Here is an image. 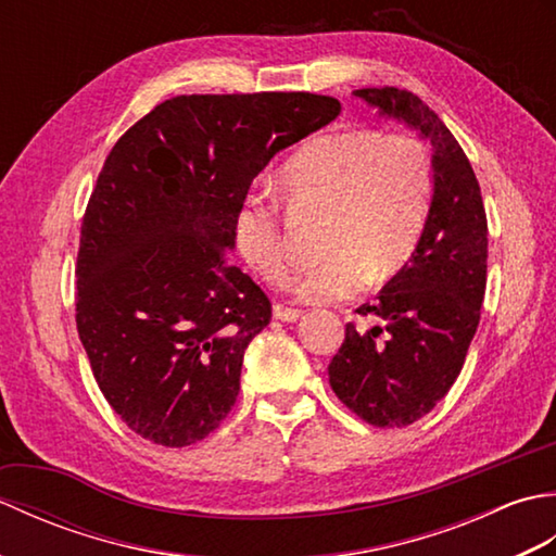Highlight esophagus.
Segmentation results:
<instances>
[{
	"mask_svg": "<svg viewBox=\"0 0 556 556\" xmlns=\"http://www.w3.org/2000/svg\"><path fill=\"white\" fill-rule=\"evenodd\" d=\"M275 317L281 323H296L303 317V311L301 308H289V305H277Z\"/></svg>",
	"mask_w": 556,
	"mask_h": 556,
	"instance_id": "obj_1",
	"label": "esophagus"
}]
</instances>
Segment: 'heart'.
<instances>
[{"label": "heart", "instance_id": "heart-1", "mask_svg": "<svg viewBox=\"0 0 556 556\" xmlns=\"http://www.w3.org/2000/svg\"><path fill=\"white\" fill-rule=\"evenodd\" d=\"M293 207L325 212V260L296 281L311 303L344 301L368 279L392 277L416 253L434 200V164L418 136L346 128L311 138L281 169ZM239 253L269 285L291 279L285 222L265 198H245L233 217Z\"/></svg>", "mask_w": 556, "mask_h": 556}]
</instances>
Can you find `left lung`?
Listing matches in <instances>:
<instances>
[{"label": "left lung", "instance_id": "left-lung-1", "mask_svg": "<svg viewBox=\"0 0 556 556\" xmlns=\"http://www.w3.org/2000/svg\"><path fill=\"white\" fill-rule=\"evenodd\" d=\"M356 96L430 138L434 200L416 253L356 311L377 325L363 332L349 323L327 370L358 418L406 428L440 404L466 363L488 285V215L464 148L416 92L384 86Z\"/></svg>", "mask_w": 556, "mask_h": 556}]
</instances>
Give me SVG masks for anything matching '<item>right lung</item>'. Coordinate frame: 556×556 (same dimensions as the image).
Masks as SVG:
<instances>
[{
  "label": "right lung",
  "mask_w": 556,
  "mask_h": 556,
  "mask_svg": "<svg viewBox=\"0 0 556 556\" xmlns=\"http://www.w3.org/2000/svg\"><path fill=\"white\" fill-rule=\"evenodd\" d=\"M341 112L315 92L179 96L116 140L76 257V327L92 375L152 444L205 440L241 389L271 301L231 265L233 217L267 162Z\"/></svg>",
  "instance_id": "right-lung-1"
}]
</instances>
